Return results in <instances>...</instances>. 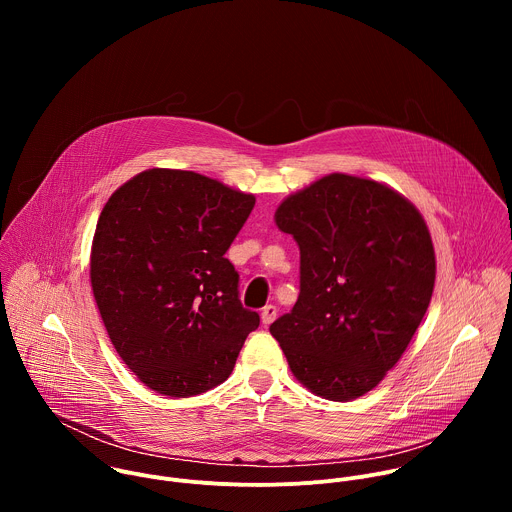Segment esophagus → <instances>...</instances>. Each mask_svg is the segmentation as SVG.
Wrapping results in <instances>:
<instances>
[{"label": "esophagus", "instance_id": "obj_1", "mask_svg": "<svg viewBox=\"0 0 512 512\" xmlns=\"http://www.w3.org/2000/svg\"><path fill=\"white\" fill-rule=\"evenodd\" d=\"M277 318V308L275 306H265L263 310H261V322H263V326H269L273 320Z\"/></svg>", "mask_w": 512, "mask_h": 512}]
</instances>
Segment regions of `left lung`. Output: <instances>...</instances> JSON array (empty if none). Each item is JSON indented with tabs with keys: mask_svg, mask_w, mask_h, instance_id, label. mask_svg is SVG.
<instances>
[{
	"mask_svg": "<svg viewBox=\"0 0 512 512\" xmlns=\"http://www.w3.org/2000/svg\"><path fill=\"white\" fill-rule=\"evenodd\" d=\"M279 231L300 247V296L269 332L314 395L373 391L419 328L435 283L421 212L383 182L328 174L287 196Z\"/></svg>",
	"mask_w": 512,
	"mask_h": 512,
	"instance_id": "1",
	"label": "left lung"
}]
</instances>
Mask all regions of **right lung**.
I'll use <instances>...</instances> for the list:
<instances>
[{
	"label": "right lung",
	"instance_id": "right-lung-1",
	"mask_svg": "<svg viewBox=\"0 0 512 512\" xmlns=\"http://www.w3.org/2000/svg\"><path fill=\"white\" fill-rule=\"evenodd\" d=\"M255 196L152 168L119 186L91 247L93 296L121 360L152 391L194 397L229 379L259 314L225 257Z\"/></svg>",
	"mask_w": 512,
	"mask_h": 512
}]
</instances>
